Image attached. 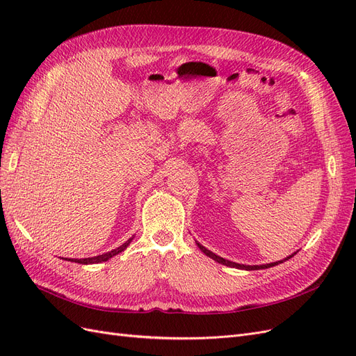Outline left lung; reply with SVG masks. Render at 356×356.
<instances>
[{"label":"left lung","instance_id":"obj_1","mask_svg":"<svg viewBox=\"0 0 356 356\" xmlns=\"http://www.w3.org/2000/svg\"><path fill=\"white\" fill-rule=\"evenodd\" d=\"M196 243H197V246L200 248V251H202L203 254H207L209 258H212V260H215V261H217V263H221V264H224V266H229V267H234V268H243V270H260V268H268V267H273V266H277V264H281V263L286 261L288 258L294 257V254H296V252H294L293 255H289V257L284 258V260H281V261H276V263H270V264H261V266H246V264H239V263H233V261L225 260V258H222V257H218L217 254H213L212 251L207 250V248L202 246L199 242H196Z\"/></svg>","mask_w":356,"mask_h":356}]
</instances>
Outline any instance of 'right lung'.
<instances>
[{"instance_id": "1", "label": "right lung", "mask_w": 356, "mask_h": 356, "mask_svg": "<svg viewBox=\"0 0 356 356\" xmlns=\"http://www.w3.org/2000/svg\"><path fill=\"white\" fill-rule=\"evenodd\" d=\"M132 239H134V238H131L127 242H124L122 246H118V248H115V250H113V251H110V252H105V254H102V255H96V257H90V258H80V260H79V258H70V261L80 263V264H96V263L106 261V260H110V258H113L114 255H117V254H120L122 251H124L126 248L129 246V243L132 242Z\"/></svg>"}]
</instances>
